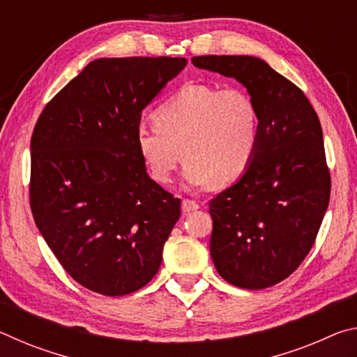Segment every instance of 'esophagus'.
<instances>
[{
  "instance_id": "obj_1",
  "label": "esophagus",
  "mask_w": 357,
  "mask_h": 357,
  "mask_svg": "<svg viewBox=\"0 0 357 357\" xmlns=\"http://www.w3.org/2000/svg\"><path fill=\"white\" fill-rule=\"evenodd\" d=\"M181 208H183V213H192V211H197L200 206H198L197 202L185 198V200H183V204H181Z\"/></svg>"
}]
</instances>
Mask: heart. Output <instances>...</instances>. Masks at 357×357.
<instances>
[{
	"label": "heart",
	"instance_id": "obj_1",
	"mask_svg": "<svg viewBox=\"0 0 357 357\" xmlns=\"http://www.w3.org/2000/svg\"><path fill=\"white\" fill-rule=\"evenodd\" d=\"M154 118L155 124L137 126L135 144L149 176L159 184L170 183L183 157L187 184L234 183L257 154L259 112L241 88L184 84L157 108Z\"/></svg>",
	"mask_w": 357,
	"mask_h": 357
}]
</instances>
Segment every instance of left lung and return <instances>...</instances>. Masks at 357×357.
I'll return each instance as SVG.
<instances>
[{
    "instance_id": "left-lung-1",
    "label": "left lung",
    "mask_w": 357,
    "mask_h": 357,
    "mask_svg": "<svg viewBox=\"0 0 357 357\" xmlns=\"http://www.w3.org/2000/svg\"><path fill=\"white\" fill-rule=\"evenodd\" d=\"M236 78L257 102L259 143L249 170L209 202L211 257L234 287L263 289L291 275L315 243L331 197L323 130L305 94L255 56H193Z\"/></svg>"
}]
</instances>
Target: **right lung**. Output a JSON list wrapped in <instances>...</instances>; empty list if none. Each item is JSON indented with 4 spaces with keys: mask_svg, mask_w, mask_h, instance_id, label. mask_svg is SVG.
I'll return each instance as SVG.
<instances>
[{
    "mask_svg": "<svg viewBox=\"0 0 357 357\" xmlns=\"http://www.w3.org/2000/svg\"><path fill=\"white\" fill-rule=\"evenodd\" d=\"M184 58H100L42 110L31 137L29 204L72 279L104 296L143 288L181 215L151 179L135 130Z\"/></svg>",
    "mask_w": 357,
    "mask_h": 357,
    "instance_id": "obj_1",
    "label": "right lung"
}]
</instances>
